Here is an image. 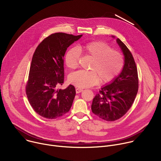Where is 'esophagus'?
<instances>
[{
  "mask_svg": "<svg viewBox=\"0 0 161 161\" xmlns=\"http://www.w3.org/2000/svg\"><path fill=\"white\" fill-rule=\"evenodd\" d=\"M83 91V89L81 88H76V94H78V93H80L81 92Z\"/></svg>",
  "mask_w": 161,
  "mask_h": 161,
  "instance_id": "34e87169",
  "label": "esophagus"
}]
</instances>
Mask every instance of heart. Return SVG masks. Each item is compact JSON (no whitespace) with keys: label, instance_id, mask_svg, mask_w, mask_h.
<instances>
[{"label":"heart","instance_id":"1","mask_svg":"<svg viewBox=\"0 0 161 161\" xmlns=\"http://www.w3.org/2000/svg\"><path fill=\"white\" fill-rule=\"evenodd\" d=\"M80 50L92 58L88 69L81 70L70 75V83L79 88H87L99 81L109 83L122 71L124 65L122 55L102 41H92L80 46ZM81 57L80 51L73 48L65 55V64L70 69H75L79 65Z\"/></svg>","mask_w":161,"mask_h":161}]
</instances>
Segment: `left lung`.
<instances>
[{
    "label": "left lung",
    "instance_id": "obj_1",
    "mask_svg": "<svg viewBox=\"0 0 161 161\" xmlns=\"http://www.w3.org/2000/svg\"><path fill=\"white\" fill-rule=\"evenodd\" d=\"M117 42L124 55L123 69L109 84L101 88L91 106L93 113L108 122L115 121L124 115L138 90V75L133 56L120 39H117Z\"/></svg>",
    "mask_w": 161,
    "mask_h": 161
}]
</instances>
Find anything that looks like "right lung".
<instances>
[{
    "instance_id": "add662e5",
    "label": "right lung",
    "mask_w": 161,
    "mask_h": 161,
    "mask_svg": "<svg viewBox=\"0 0 161 161\" xmlns=\"http://www.w3.org/2000/svg\"><path fill=\"white\" fill-rule=\"evenodd\" d=\"M81 36L52 34L34 52L25 90L31 106L44 118H59L71 108L76 95L75 86L69 85L64 90L57 87L64 81V57L67 48Z\"/></svg>"
}]
</instances>
